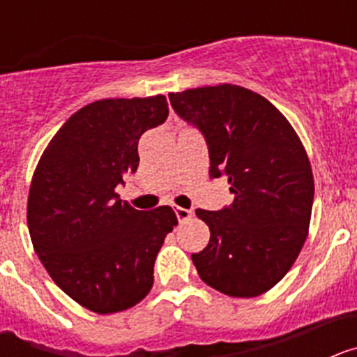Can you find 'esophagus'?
Returning a JSON list of instances; mask_svg holds the SVG:
<instances>
[{"label":"esophagus","mask_w":357,"mask_h":357,"mask_svg":"<svg viewBox=\"0 0 357 357\" xmlns=\"http://www.w3.org/2000/svg\"><path fill=\"white\" fill-rule=\"evenodd\" d=\"M175 214L178 218V222H184V220H189V218L193 216V211L184 209V207H175Z\"/></svg>","instance_id":"esophagus-1"}]
</instances>
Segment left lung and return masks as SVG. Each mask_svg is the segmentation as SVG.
Returning <instances> with one entry per match:
<instances>
[{"mask_svg": "<svg viewBox=\"0 0 357 357\" xmlns=\"http://www.w3.org/2000/svg\"><path fill=\"white\" fill-rule=\"evenodd\" d=\"M178 118L202 132L209 175L229 178L234 202L197 209L211 239L193 254L200 279L229 296L250 298L279 282L301 254L313 209L307 153L288 119L250 89L232 84L169 94Z\"/></svg>", "mask_w": 357, "mask_h": 357, "instance_id": "1", "label": "left lung"}]
</instances>
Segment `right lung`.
<instances>
[{
	"label": "right lung",
	"mask_w": 357,
	"mask_h": 357,
	"mask_svg": "<svg viewBox=\"0 0 357 357\" xmlns=\"http://www.w3.org/2000/svg\"><path fill=\"white\" fill-rule=\"evenodd\" d=\"M168 112L162 94L82 107L53 135L31 178L36 254L66 295L98 314L143 301L164 238L176 225L172 207L137 211L116 193L139 166L141 135Z\"/></svg>",
	"instance_id": "right-lung-1"
}]
</instances>
